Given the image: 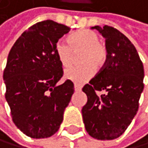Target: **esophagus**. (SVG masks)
Returning a JSON list of instances; mask_svg holds the SVG:
<instances>
[{"label":"esophagus","mask_w":148,"mask_h":148,"mask_svg":"<svg viewBox=\"0 0 148 148\" xmlns=\"http://www.w3.org/2000/svg\"><path fill=\"white\" fill-rule=\"evenodd\" d=\"M75 92H80L81 91V86L78 84H75Z\"/></svg>","instance_id":"esophagus-1"}]
</instances>
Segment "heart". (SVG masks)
I'll list each match as a JSON object with an SVG mask.
<instances>
[{
	"instance_id": "1",
	"label": "heart",
	"mask_w": 148,
	"mask_h": 148,
	"mask_svg": "<svg viewBox=\"0 0 148 148\" xmlns=\"http://www.w3.org/2000/svg\"><path fill=\"white\" fill-rule=\"evenodd\" d=\"M95 32L81 30L69 36L66 42L59 40L56 42L55 52L61 64L67 67L73 61L75 53H81L79 63L82 65L73 66L64 71V77L75 84H82L94 75V71L104 65L106 60V46L100 42Z\"/></svg>"
}]
</instances>
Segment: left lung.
I'll list each match as a JSON object with an SVG mask.
<instances>
[{
	"instance_id": "8db88e82",
	"label": "left lung",
	"mask_w": 148,
	"mask_h": 148,
	"mask_svg": "<svg viewBox=\"0 0 148 148\" xmlns=\"http://www.w3.org/2000/svg\"><path fill=\"white\" fill-rule=\"evenodd\" d=\"M106 38V60L98 73L83 87L87 103L82 109L88 134L98 140L119 137L138 110L144 89V66L127 37L111 26H95ZM96 90H105L98 97Z\"/></svg>"
}]
</instances>
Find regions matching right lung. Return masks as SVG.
<instances>
[{
	"mask_svg": "<svg viewBox=\"0 0 148 148\" xmlns=\"http://www.w3.org/2000/svg\"><path fill=\"white\" fill-rule=\"evenodd\" d=\"M69 32L64 24L42 21L23 32L9 53L5 98L13 123L32 138H46L58 131L75 91L70 80L56 84L64 72L55 45Z\"/></svg>",
	"mask_w": 148,
	"mask_h": 148,
	"instance_id": "obj_1",
	"label": "right lung"
}]
</instances>
